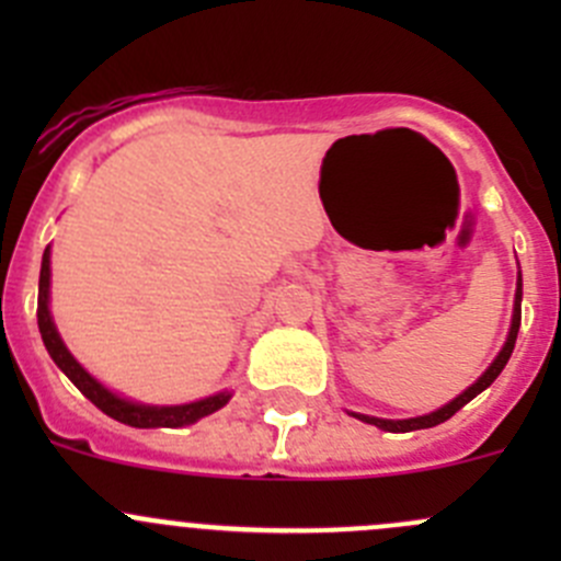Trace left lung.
<instances>
[{"label": "left lung", "mask_w": 561, "mask_h": 561, "mask_svg": "<svg viewBox=\"0 0 561 561\" xmlns=\"http://www.w3.org/2000/svg\"><path fill=\"white\" fill-rule=\"evenodd\" d=\"M518 325H522V274H518L516 304H513V325H511V333H507L505 347H502V353L496 355L494 364H491L489 369L483 371V377H480V380L474 382L472 388H467L461 396H456V399L450 401V404L439 407L437 412H428V415H421V417H410V421H382V417H371V415H355V417H358V421H364V423H371V426H377V428H386V432H415V428L439 426V423H445V421H448V417H454L463 404H469V401H472L474 396L483 393V390L489 388L491 382L496 380V377H500V371L505 369V364H507V360H511L513 347H516Z\"/></svg>", "instance_id": "8db88e82"}]
</instances>
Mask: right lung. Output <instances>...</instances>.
<instances>
[{
  "label": "right lung",
  "instance_id": "right-lung-1",
  "mask_svg": "<svg viewBox=\"0 0 561 561\" xmlns=\"http://www.w3.org/2000/svg\"><path fill=\"white\" fill-rule=\"evenodd\" d=\"M48 285H50V252L45 249L43 254V268H39V296H37V325L39 333H43V344L48 350V355L54 358V364L65 371L67 377L72 380V386L81 390L89 401H92L98 410H103L105 415H111L113 421L127 423V426L135 428H179L186 426V423H195L201 417L211 415L217 412L219 407L228 404L230 396L228 393H217L208 396L203 401H192V404H181V407H146V404H135V401L118 399L113 396L111 390L100 386L81 364L70 355V350L65 347V342L56 333L54 320H50L48 312Z\"/></svg>",
  "mask_w": 561,
  "mask_h": 561
}]
</instances>
